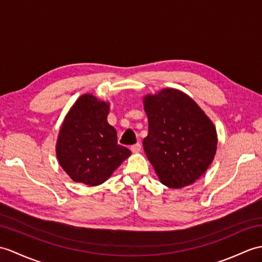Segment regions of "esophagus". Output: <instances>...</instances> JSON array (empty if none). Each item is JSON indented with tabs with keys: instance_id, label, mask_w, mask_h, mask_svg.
<instances>
[{
	"instance_id": "34e87169",
	"label": "esophagus",
	"mask_w": 262,
	"mask_h": 262,
	"mask_svg": "<svg viewBox=\"0 0 262 262\" xmlns=\"http://www.w3.org/2000/svg\"><path fill=\"white\" fill-rule=\"evenodd\" d=\"M130 149H132L133 153H139V151H141V149H142V145L139 144V143H137L135 145H133L132 147H130Z\"/></svg>"
}]
</instances>
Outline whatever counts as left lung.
I'll use <instances>...</instances> for the list:
<instances>
[{"instance_id": "left-lung-1", "label": "left lung", "mask_w": 262, "mask_h": 262, "mask_svg": "<svg viewBox=\"0 0 262 262\" xmlns=\"http://www.w3.org/2000/svg\"><path fill=\"white\" fill-rule=\"evenodd\" d=\"M148 135L143 146L160 181L172 188L193 184L214 159L215 127L198 103L178 89L144 97Z\"/></svg>"}]
</instances>
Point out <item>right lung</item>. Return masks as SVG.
Masks as SVG:
<instances>
[{
	"label": "right lung",
	"instance_id": "add662e5",
	"mask_svg": "<svg viewBox=\"0 0 262 262\" xmlns=\"http://www.w3.org/2000/svg\"><path fill=\"white\" fill-rule=\"evenodd\" d=\"M109 103L84 94L71 107L57 141L60 166L78 183L89 186L107 181L130 150L117 144V133L108 124Z\"/></svg>",
	"mask_w": 262,
	"mask_h": 262
}]
</instances>
